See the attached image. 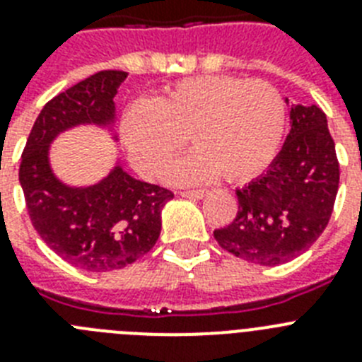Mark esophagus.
Listing matches in <instances>:
<instances>
[{"label":"esophagus","instance_id":"34e87169","mask_svg":"<svg viewBox=\"0 0 362 362\" xmlns=\"http://www.w3.org/2000/svg\"><path fill=\"white\" fill-rule=\"evenodd\" d=\"M206 194H209L206 190H183V192H179V196L190 197V199H203Z\"/></svg>","mask_w":362,"mask_h":362}]
</instances>
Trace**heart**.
<instances>
[{"mask_svg": "<svg viewBox=\"0 0 362 362\" xmlns=\"http://www.w3.org/2000/svg\"><path fill=\"white\" fill-rule=\"evenodd\" d=\"M286 126L282 95L267 82L236 76H194L166 89L151 104H134L120 134L141 174L159 175L185 141L196 151L172 172L177 181L221 175L247 181L269 166Z\"/></svg>", "mask_w": 362, "mask_h": 362, "instance_id": "b5f03b06", "label": "heart"}]
</instances>
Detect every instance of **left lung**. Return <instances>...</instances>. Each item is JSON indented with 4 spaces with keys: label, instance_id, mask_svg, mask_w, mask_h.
<instances>
[{
    "label": "left lung",
    "instance_id": "8db88e82",
    "mask_svg": "<svg viewBox=\"0 0 362 362\" xmlns=\"http://www.w3.org/2000/svg\"><path fill=\"white\" fill-rule=\"evenodd\" d=\"M287 102V100H286ZM291 132L267 172L238 188V214L216 228L221 249L258 265H280L319 240L339 190V160L319 106L293 104Z\"/></svg>",
    "mask_w": 362,
    "mask_h": 362
}]
</instances>
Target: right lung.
Wrapping results in <instances>:
<instances>
[{
	"label": "right lung",
	"instance_id": "1",
	"mask_svg": "<svg viewBox=\"0 0 362 362\" xmlns=\"http://www.w3.org/2000/svg\"><path fill=\"white\" fill-rule=\"evenodd\" d=\"M124 71H98L43 106L21 153L20 183L33 227L67 264L91 273L122 269L160 234V211L174 194L117 165L91 187H67L52 174L49 144L80 124L110 126Z\"/></svg>",
	"mask_w": 362,
	"mask_h": 362
}]
</instances>
